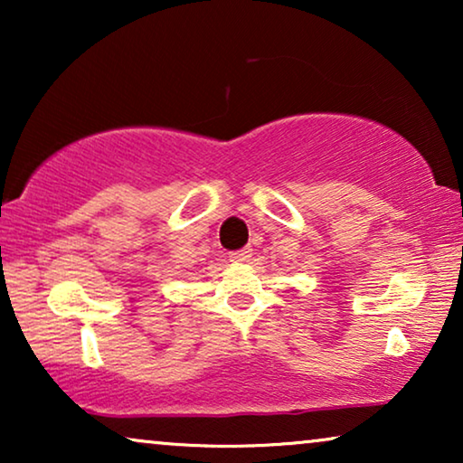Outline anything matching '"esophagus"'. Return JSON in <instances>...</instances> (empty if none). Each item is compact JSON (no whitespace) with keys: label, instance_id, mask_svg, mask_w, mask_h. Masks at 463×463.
Listing matches in <instances>:
<instances>
[{"label":"esophagus","instance_id":"esophagus-1","mask_svg":"<svg viewBox=\"0 0 463 463\" xmlns=\"http://www.w3.org/2000/svg\"><path fill=\"white\" fill-rule=\"evenodd\" d=\"M249 257H250V249L236 250V252H232V255H230V259H232L233 263H244V261H249Z\"/></svg>","mask_w":463,"mask_h":463}]
</instances>
